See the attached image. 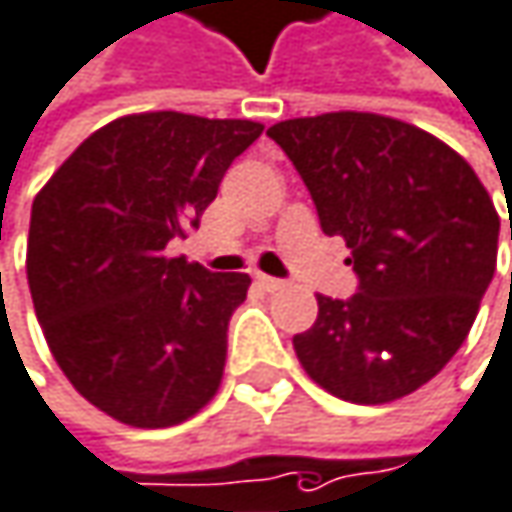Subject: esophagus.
Segmentation results:
<instances>
[{
    "mask_svg": "<svg viewBox=\"0 0 512 512\" xmlns=\"http://www.w3.org/2000/svg\"><path fill=\"white\" fill-rule=\"evenodd\" d=\"M255 284L260 287V290H266V293H278V290H284V287H287L284 281L269 278V275H255Z\"/></svg>",
    "mask_w": 512,
    "mask_h": 512,
    "instance_id": "obj_1",
    "label": "esophagus"
}]
</instances>
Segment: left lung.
Here are the masks:
<instances>
[{
    "label": "left lung",
    "mask_w": 512,
    "mask_h": 512,
    "mask_svg": "<svg viewBox=\"0 0 512 512\" xmlns=\"http://www.w3.org/2000/svg\"><path fill=\"white\" fill-rule=\"evenodd\" d=\"M266 134L360 275L349 302L316 296L313 328L293 337L302 369L351 404L416 393L463 346L495 275L498 210L487 187L466 158L404 119L334 111Z\"/></svg>",
    "instance_id": "1"
}]
</instances>
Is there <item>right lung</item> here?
<instances>
[{
  "label": "right lung",
  "instance_id": "1",
  "mask_svg": "<svg viewBox=\"0 0 512 512\" xmlns=\"http://www.w3.org/2000/svg\"><path fill=\"white\" fill-rule=\"evenodd\" d=\"M263 125L178 111L93 131L31 205L25 272L52 357L93 407L131 428L196 416L222 384L246 272L166 252L199 228Z\"/></svg>",
  "mask_w": 512,
  "mask_h": 512
}]
</instances>
